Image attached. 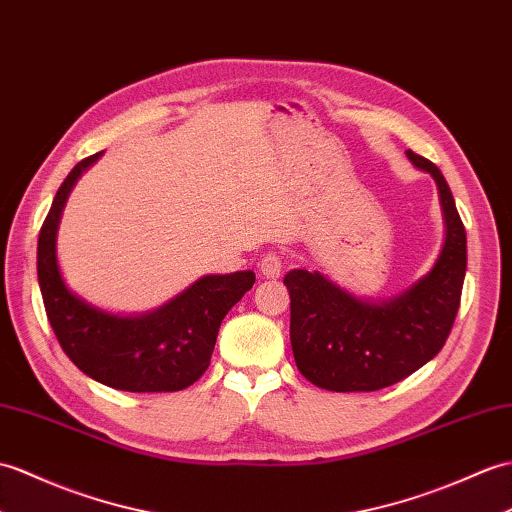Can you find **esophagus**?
<instances>
[{"label":"esophagus","mask_w":512,"mask_h":512,"mask_svg":"<svg viewBox=\"0 0 512 512\" xmlns=\"http://www.w3.org/2000/svg\"><path fill=\"white\" fill-rule=\"evenodd\" d=\"M259 272L266 279H277L281 275V257L275 253H268L259 261Z\"/></svg>","instance_id":"obj_1"}]
</instances>
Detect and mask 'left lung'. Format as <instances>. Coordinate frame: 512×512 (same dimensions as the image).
I'll list each match as a JSON object with an SVG mask.
<instances>
[{
    "label": "left lung",
    "mask_w": 512,
    "mask_h": 512,
    "mask_svg": "<svg viewBox=\"0 0 512 512\" xmlns=\"http://www.w3.org/2000/svg\"><path fill=\"white\" fill-rule=\"evenodd\" d=\"M410 163L434 178L445 240L434 266L390 299H364L318 270L296 268L290 292V342L301 375L334 392H371L401 382L443 349L467 272V233L441 170L412 150Z\"/></svg>",
    "instance_id": "obj_1"
}]
</instances>
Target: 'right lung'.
I'll use <instances>...</instances> for the list:
<instances>
[{
	"instance_id": "right-lung-1",
	"label": "right lung",
	"mask_w": 512,
	"mask_h": 512,
	"mask_svg": "<svg viewBox=\"0 0 512 512\" xmlns=\"http://www.w3.org/2000/svg\"><path fill=\"white\" fill-rule=\"evenodd\" d=\"M102 154L67 174L41 227L37 272L47 318L67 358L95 382L126 392L183 390L207 371L222 318L253 288L255 272L205 275L144 314H115L71 292L58 266V224L71 189Z\"/></svg>"
}]
</instances>
